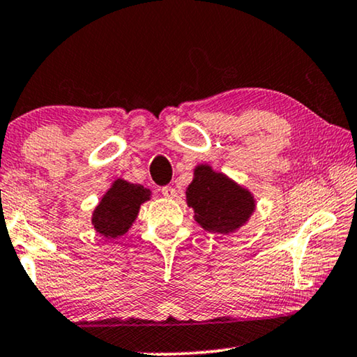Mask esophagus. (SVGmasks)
Returning a JSON list of instances; mask_svg holds the SVG:
<instances>
[{
	"label": "esophagus",
	"mask_w": 357,
	"mask_h": 357,
	"mask_svg": "<svg viewBox=\"0 0 357 357\" xmlns=\"http://www.w3.org/2000/svg\"><path fill=\"white\" fill-rule=\"evenodd\" d=\"M160 193H162L164 198H175L177 197V190L174 187H162L160 188Z\"/></svg>",
	"instance_id": "obj_1"
}]
</instances>
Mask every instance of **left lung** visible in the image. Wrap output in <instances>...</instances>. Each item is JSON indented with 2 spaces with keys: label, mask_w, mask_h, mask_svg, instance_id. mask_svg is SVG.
I'll list each match as a JSON object with an SVG mask.
<instances>
[{
  "label": "left lung",
  "mask_w": 357,
  "mask_h": 357,
  "mask_svg": "<svg viewBox=\"0 0 357 357\" xmlns=\"http://www.w3.org/2000/svg\"><path fill=\"white\" fill-rule=\"evenodd\" d=\"M187 203L195 209V219L204 231L229 234L243 226L255 209L252 193L214 172L209 165L195 169L187 188Z\"/></svg>",
  "instance_id": "1"
}]
</instances>
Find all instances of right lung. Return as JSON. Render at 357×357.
Segmentation results:
<instances>
[{
	"instance_id": "right-lung-1",
	"label": "right lung",
	"mask_w": 357,
	"mask_h": 357,
	"mask_svg": "<svg viewBox=\"0 0 357 357\" xmlns=\"http://www.w3.org/2000/svg\"><path fill=\"white\" fill-rule=\"evenodd\" d=\"M151 192L143 185L115 180L112 188L100 199L92 214L96 231L105 237H119L131 227L139 213V206L148 202Z\"/></svg>"
}]
</instances>
